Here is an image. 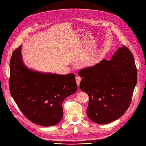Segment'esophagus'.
<instances>
[{"mask_svg":"<svg viewBox=\"0 0 146 146\" xmlns=\"http://www.w3.org/2000/svg\"><path fill=\"white\" fill-rule=\"evenodd\" d=\"M80 81H81V78L79 77V76H76V83H77V85H78V86H79Z\"/></svg>","mask_w":146,"mask_h":146,"instance_id":"esophagus-1","label":"esophagus"}]
</instances>
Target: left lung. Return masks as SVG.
I'll return each mask as SVG.
<instances>
[{
  "label": "left lung",
  "mask_w": 146,
  "mask_h": 146,
  "mask_svg": "<svg viewBox=\"0 0 146 146\" xmlns=\"http://www.w3.org/2000/svg\"><path fill=\"white\" fill-rule=\"evenodd\" d=\"M80 88L89 97L88 117L96 124H106L122 116L131 104L137 81L134 58L126 46L111 60H102L81 69Z\"/></svg>",
  "instance_id": "1"
}]
</instances>
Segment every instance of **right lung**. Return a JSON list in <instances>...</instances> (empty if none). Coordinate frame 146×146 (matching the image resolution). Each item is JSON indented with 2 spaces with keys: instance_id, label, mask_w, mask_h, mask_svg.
<instances>
[{
  "instance_id": "1",
  "label": "right lung",
  "mask_w": 146,
  "mask_h": 146,
  "mask_svg": "<svg viewBox=\"0 0 146 146\" xmlns=\"http://www.w3.org/2000/svg\"><path fill=\"white\" fill-rule=\"evenodd\" d=\"M21 46L15 49L10 61L9 90L23 114L33 123L55 125L62 119V104L78 89L73 73H42L26 67L22 60Z\"/></svg>"
}]
</instances>
